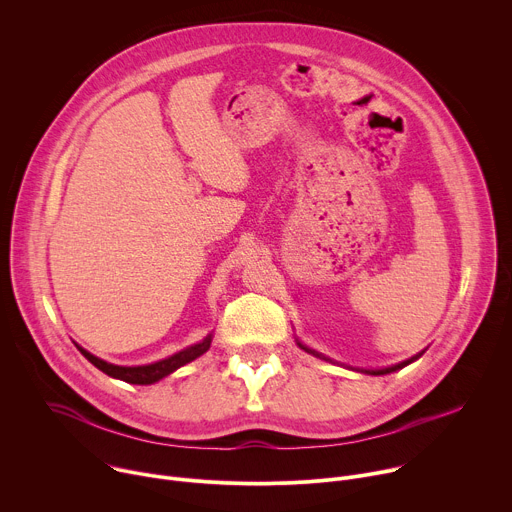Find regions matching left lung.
<instances>
[{"label": "left lung", "instance_id": "8db88e82", "mask_svg": "<svg viewBox=\"0 0 512 512\" xmlns=\"http://www.w3.org/2000/svg\"><path fill=\"white\" fill-rule=\"evenodd\" d=\"M300 344V348H304L306 352H310V354H314V356H318V358H324V360H330V358H326V356H322L320 352H316V350H312V348H308V346H304L302 342H298ZM423 352H419V354H415V356H411V358H407V360H403V362H399V364H393V367H387V369H377V371H362V373H367V375H389V373H395V371H399V369H403V367H407V364H411L413 360H417L419 356H421Z\"/></svg>", "mask_w": 512, "mask_h": 512}]
</instances>
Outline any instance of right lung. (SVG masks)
<instances>
[{
    "instance_id": "right-lung-1",
    "label": "right lung",
    "mask_w": 512,
    "mask_h": 512,
    "mask_svg": "<svg viewBox=\"0 0 512 512\" xmlns=\"http://www.w3.org/2000/svg\"><path fill=\"white\" fill-rule=\"evenodd\" d=\"M210 342H212V334H208L202 342L198 344H192L164 360H158V362H152V364H143V367H119V364H111L103 358H97L95 354H91L89 350H85L83 346L77 344V348L81 350V354L91 362L95 364V367L99 371H103L105 375L113 377V379H119V381H125V383H131V385H152V383H158L160 379L172 375L174 371H178L180 367H184V364L192 362L194 358L202 356L208 348H210Z\"/></svg>"
}]
</instances>
